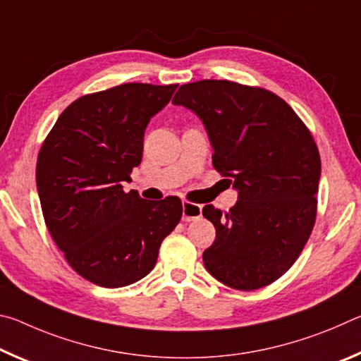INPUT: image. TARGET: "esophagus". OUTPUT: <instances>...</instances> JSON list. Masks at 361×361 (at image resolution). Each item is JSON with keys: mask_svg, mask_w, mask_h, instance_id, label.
<instances>
[{"mask_svg": "<svg viewBox=\"0 0 361 361\" xmlns=\"http://www.w3.org/2000/svg\"><path fill=\"white\" fill-rule=\"evenodd\" d=\"M202 215V205L192 204L185 200L183 202V221H194Z\"/></svg>", "mask_w": 361, "mask_h": 361, "instance_id": "34e87169", "label": "esophagus"}]
</instances>
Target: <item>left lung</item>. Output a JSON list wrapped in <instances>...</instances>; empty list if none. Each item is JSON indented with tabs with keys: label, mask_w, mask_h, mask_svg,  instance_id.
I'll list each match as a JSON object with an SVG mask.
<instances>
[{
	"label": "left lung",
	"mask_w": 361,
	"mask_h": 361,
	"mask_svg": "<svg viewBox=\"0 0 361 361\" xmlns=\"http://www.w3.org/2000/svg\"><path fill=\"white\" fill-rule=\"evenodd\" d=\"M172 102L202 119L213 167L239 191L229 212L204 207L216 229L202 256L207 271L235 290L271 285L315 224L322 164L312 133L271 90L226 79L183 84Z\"/></svg>",
	"instance_id": "8db88e82"
}]
</instances>
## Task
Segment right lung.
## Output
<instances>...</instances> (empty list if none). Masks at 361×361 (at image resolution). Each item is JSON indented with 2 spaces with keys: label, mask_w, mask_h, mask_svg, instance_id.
I'll return each instance as SVG.
<instances>
[{
  "label": "right lung",
  "mask_w": 361,
  "mask_h": 361,
  "mask_svg": "<svg viewBox=\"0 0 361 361\" xmlns=\"http://www.w3.org/2000/svg\"><path fill=\"white\" fill-rule=\"evenodd\" d=\"M176 85L121 84L65 108L36 162L42 216L79 276L105 288L138 282L183 215L178 197L145 200L122 181L143 156L149 119Z\"/></svg>",
  "instance_id": "1"
}]
</instances>
